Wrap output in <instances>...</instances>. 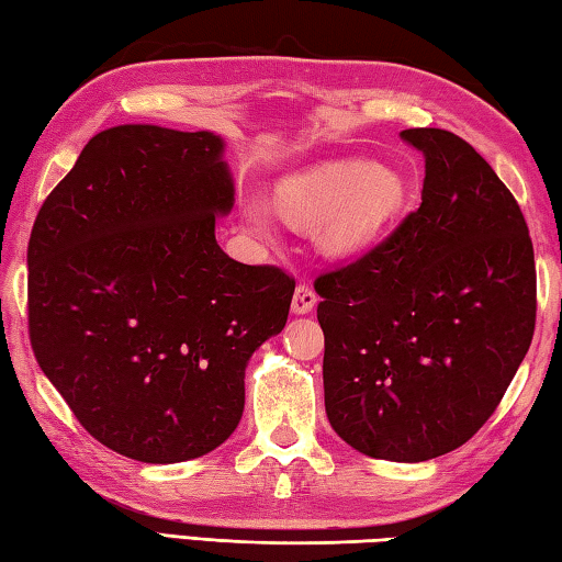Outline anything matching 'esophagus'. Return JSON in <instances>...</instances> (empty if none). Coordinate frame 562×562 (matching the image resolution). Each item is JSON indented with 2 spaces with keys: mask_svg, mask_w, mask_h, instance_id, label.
I'll use <instances>...</instances> for the list:
<instances>
[{
  "mask_svg": "<svg viewBox=\"0 0 562 562\" xmlns=\"http://www.w3.org/2000/svg\"><path fill=\"white\" fill-rule=\"evenodd\" d=\"M315 304H317L315 290L307 288V284H297V288H294V294H292V312H294V315H307V312H312Z\"/></svg>",
  "mask_w": 562,
  "mask_h": 562,
  "instance_id": "1",
  "label": "esophagus"
}]
</instances>
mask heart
<instances>
[{
    "label": "heart",
    "instance_id": "1",
    "mask_svg": "<svg viewBox=\"0 0 562 562\" xmlns=\"http://www.w3.org/2000/svg\"><path fill=\"white\" fill-rule=\"evenodd\" d=\"M406 195V178L398 170L364 158L327 160L288 176L278 186L282 211L300 223L319 220L317 243L335 255L357 252L374 243L402 213ZM243 217L252 233L272 231L270 207L260 201L245 203Z\"/></svg>",
    "mask_w": 562,
    "mask_h": 562
}]
</instances>
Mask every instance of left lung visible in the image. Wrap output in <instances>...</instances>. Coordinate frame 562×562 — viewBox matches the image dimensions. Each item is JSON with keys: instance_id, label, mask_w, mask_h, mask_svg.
<instances>
[{"instance_id": "1", "label": "left lung", "mask_w": 562, "mask_h": 562, "mask_svg": "<svg viewBox=\"0 0 562 562\" xmlns=\"http://www.w3.org/2000/svg\"><path fill=\"white\" fill-rule=\"evenodd\" d=\"M402 138L426 158L422 205L315 290L331 429L372 459L418 463L496 412L536 329V260L516 198L473 146L441 128Z\"/></svg>"}]
</instances>
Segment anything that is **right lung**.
I'll list each match as a JSON object with an SVG mask.
<instances>
[{
  "mask_svg": "<svg viewBox=\"0 0 562 562\" xmlns=\"http://www.w3.org/2000/svg\"><path fill=\"white\" fill-rule=\"evenodd\" d=\"M225 140L126 123L93 136L30 237V337L93 439L144 463L217 449L245 367L280 335L294 280L221 250L235 203Z\"/></svg>",
  "mask_w": 562,
  "mask_h": 562,
  "instance_id": "1",
  "label": "right lung"
}]
</instances>
